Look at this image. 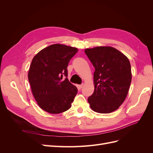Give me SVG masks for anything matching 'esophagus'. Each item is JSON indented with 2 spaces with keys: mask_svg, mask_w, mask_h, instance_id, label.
Wrapping results in <instances>:
<instances>
[{
  "mask_svg": "<svg viewBox=\"0 0 153 153\" xmlns=\"http://www.w3.org/2000/svg\"><path fill=\"white\" fill-rule=\"evenodd\" d=\"M83 86H84V84L78 85V89H82V87H83Z\"/></svg>",
  "mask_w": 153,
  "mask_h": 153,
  "instance_id": "34e87169",
  "label": "esophagus"
}]
</instances>
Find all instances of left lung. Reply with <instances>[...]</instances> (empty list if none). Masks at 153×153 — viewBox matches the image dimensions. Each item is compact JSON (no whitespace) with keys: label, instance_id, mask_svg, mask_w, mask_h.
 <instances>
[{"label":"left lung","instance_id":"left-lung-1","mask_svg":"<svg viewBox=\"0 0 153 153\" xmlns=\"http://www.w3.org/2000/svg\"><path fill=\"white\" fill-rule=\"evenodd\" d=\"M95 68L94 91L88 98L96 112L109 114L119 108L126 99L131 82V64L126 55L108 46L85 49Z\"/></svg>","mask_w":153,"mask_h":153}]
</instances>
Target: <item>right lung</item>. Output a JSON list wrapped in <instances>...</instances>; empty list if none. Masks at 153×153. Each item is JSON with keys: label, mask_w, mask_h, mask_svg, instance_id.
Here are the masks:
<instances>
[{"label": "right lung", "mask_w": 153, "mask_h": 153, "mask_svg": "<svg viewBox=\"0 0 153 153\" xmlns=\"http://www.w3.org/2000/svg\"><path fill=\"white\" fill-rule=\"evenodd\" d=\"M78 49L62 44L43 48L32 59L28 72L31 91L39 107L57 114L70 108L77 88L67 78V67Z\"/></svg>", "instance_id": "add662e5"}]
</instances>
